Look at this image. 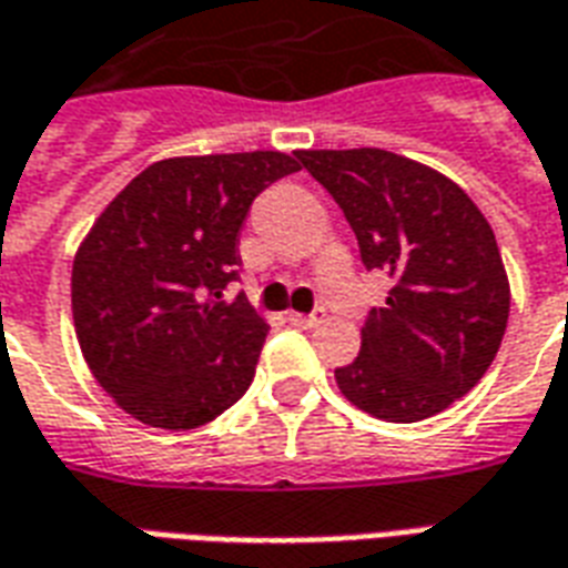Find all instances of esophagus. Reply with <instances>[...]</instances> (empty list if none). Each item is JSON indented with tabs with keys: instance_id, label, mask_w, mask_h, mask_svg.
Segmentation results:
<instances>
[{
	"instance_id": "34e87169",
	"label": "esophagus",
	"mask_w": 568,
	"mask_h": 568,
	"mask_svg": "<svg viewBox=\"0 0 568 568\" xmlns=\"http://www.w3.org/2000/svg\"><path fill=\"white\" fill-rule=\"evenodd\" d=\"M288 322H292V325H301V328H313V325L325 322V310H313L310 316H304V313H288Z\"/></svg>"
}]
</instances>
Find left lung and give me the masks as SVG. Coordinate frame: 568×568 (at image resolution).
<instances>
[{
  "instance_id": "8db88e82",
  "label": "left lung",
  "mask_w": 568,
  "mask_h": 568,
  "mask_svg": "<svg viewBox=\"0 0 568 568\" xmlns=\"http://www.w3.org/2000/svg\"><path fill=\"white\" fill-rule=\"evenodd\" d=\"M297 161L344 210L362 264L393 276L362 353L334 381L371 417H435L487 374L508 325L493 227L456 182L393 151H297Z\"/></svg>"
}]
</instances>
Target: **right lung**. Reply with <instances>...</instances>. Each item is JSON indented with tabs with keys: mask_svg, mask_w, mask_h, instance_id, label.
I'll return each instance as SVG.
<instances>
[{
	"mask_svg": "<svg viewBox=\"0 0 568 568\" xmlns=\"http://www.w3.org/2000/svg\"><path fill=\"white\" fill-rule=\"evenodd\" d=\"M301 163L283 151L170 158L142 170L79 246L72 320L88 368L145 426H206L243 398L267 322L243 295L240 227Z\"/></svg>",
	"mask_w": 568,
	"mask_h": 568,
	"instance_id": "add662e5",
	"label": "right lung"
}]
</instances>
